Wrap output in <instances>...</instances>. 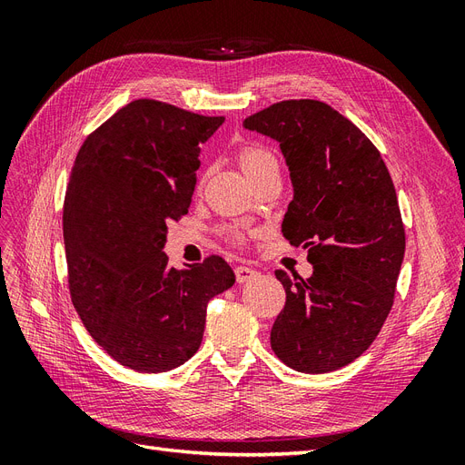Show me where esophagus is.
Returning a JSON list of instances; mask_svg holds the SVG:
<instances>
[{"instance_id": "obj_1", "label": "esophagus", "mask_w": 465, "mask_h": 465, "mask_svg": "<svg viewBox=\"0 0 465 465\" xmlns=\"http://www.w3.org/2000/svg\"><path fill=\"white\" fill-rule=\"evenodd\" d=\"M234 273H236V281H238V283H248L250 279L258 277V272L252 270V267H246V265H238L236 270H234Z\"/></svg>"}]
</instances>
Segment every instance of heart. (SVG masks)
I'll return each mask as SVG.
<instances>
[{
	"mask_svg": "<svg viewBox=\"0 0 465 465\" xmlns=\"http://www.w3.org/2000/svg\"><path fill=\"white\" fill-rule=\"evenodd\" d=\"M238 161H241V166H242V171H244L246 176L252 174V173L260 171V168L265 166L267 163H275L270 153H267V151L262 149V147H254V145L242 147L241 153H238ZM229 236L232 238L234 242H241V241H242V232L238 231V229L231 231Z\"/></svg>",
	"mask_w": 465,
	"mask_h": 465,
	"instance_id": "obj_1",
	"label": "heart"
}]
</instances>
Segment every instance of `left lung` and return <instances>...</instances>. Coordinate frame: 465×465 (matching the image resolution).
<instances>
[{
  "mask_svg": "<svg viewBox=\"0 0 465 465\" xmlns=\"http://www.w3.org/2000/svg\"><path fill=\"white\" fill-rule=\"evenodd\" d=\"M275 139L292 182L281 231L308 248V279L277 270L287 301L272 349L287 367L323 374L347 367L391 311L405 252L396 188L378 149L330 104L281 101L244 120Z\"/></svg>",
  "mask_w": 465,
  "mask_h": 465,
  "instance_id": "obj_1",
  "label": "left lung"
}]
</instances>
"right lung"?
Here are the masks:
<instances>
[{
    "mask_svg": "<svg viewBox=\"0 0 465 465\" xmlns=\"http://www.w3.org/2000/svg\"><path fill=\"white\" fill-rule=\"evenodd\" d=\"M223 116L139 98L81 145L64 202L67 283L93 340L124 367L166 372L202 345L207 302L234 285L219 256L176 270L168 223L188 213L200 145Z\"/></svg>",
    "mask_w": 465,
    "mask_h": 465,
    "instance_id": "right-lung-1",
    "label": "right lung"
}]
</instances>
